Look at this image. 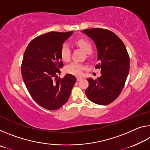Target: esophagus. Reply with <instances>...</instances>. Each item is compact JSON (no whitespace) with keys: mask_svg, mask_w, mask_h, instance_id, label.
<instances>
[{"mask_svg":"<svg viewBox=\"0 0 150 150\" xmlns=\"http://www.w3.org/2000/svg\"><path fill=\"white\" fill-rule=\"evenodd\" d=\"M81 79H82V77H77V81H80V80Z\"/></svg>","mask_w":150,"mask_h":150,"instance_id":"1","label":"esophagus"}]
</instances>
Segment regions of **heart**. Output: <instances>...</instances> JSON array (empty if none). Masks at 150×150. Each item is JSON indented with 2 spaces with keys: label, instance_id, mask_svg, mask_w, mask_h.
<instances>
[{
  "label": "heart",
  "instance_id": "b5f03b06",
  "mask_svg": "<svg viewBox=\"0 0 150 150\" xmlns=\"http://www.w3.org/2000/svg\"><path fill=\"white\" fill-rule=\"evenodd\" d=\"M76 44L83 50L87 54H90L93 52V45L91 43L85 39H79L76 41ZM60 54L62 59L65 62H68L71 56V50L68 44H63L61 48ZM84 65L77 62H73L67 66L66 71L71 74L75 75H81L84 70Z\"/></svg>",
  "mask_w": 150,
  "mask_h": 150
}]
</instances>
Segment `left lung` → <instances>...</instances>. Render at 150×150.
Segmentation results:
<instances>
[{
  "mask_svg": "<svg viewBox=\"0 0 150 150\" xmlns=\"http://www.w3.org/2000/svg\"><path fill=\"white\" fill-rule=\"evenodd\" d=\"M93 40L99 62L101 75L96 79H87L89 85L85 91L88 99L100 105H107L120 95L130 70V58L122 41L115 33L102 28L81 31Z\"/></svg>",
  "mask_w": 150,
  "mask_h": 150,
  "instance_id": "obj_1",
  "label": "left lung"
}]
</instances>
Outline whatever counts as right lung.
<instances>
[{"label":"right lung","instance_id":"right-lung-1","mask_svg":"<svg viewBox=\"0 0 150 150\" xmlns=\"http://www.w3.org/2000/svg\"><path fill=\"white\" fill-rule=\"evenodd\" d=\"M72 34L73 31L41 35L30 42L24 54L21 67L24 82L33 99L47 110H57L66 103L76 82L71 74L63 79L57 75L63 66L61 48Z\"/></svg>","mask_w":150,"mask_h":150}]
</instances>
